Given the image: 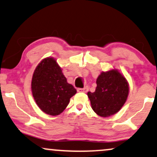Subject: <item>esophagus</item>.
Instances as JSON below:
<instances>
[{"instance_id": "obj_1", "label": "esophagus", "mask_w": 157, "mask_h": 157, "mask_svg": "<svg viewBox=\"0 0 157 157\" xmlns=\"http://www.w3.org/2000/svg\"><path fill=\"white\" fill-rule=\"evenodd\" d=\"M77 90H78V92H87L89 90V88L87 86H84V88H78Z\"/></svg>"}]
</instances>
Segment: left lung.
<instances>
[{
	"label": "left lung",
	"instance_id": "8db88e82",
	"mask_svg": "<svg viewBox=\"0 0 157 157\" xmlns=\"http://www.w3.org/2000/svg\"><path fill=\"white\" fill-rule=\"evenodd\" d=\"M94 92H88L93 111L98 116L108 117L117 113L125 103L129 94V84L117 70L102 72L96 81Z\"/></svg>",
	"mask_w": 157,
	"mask_h": 157
}]
</instances>
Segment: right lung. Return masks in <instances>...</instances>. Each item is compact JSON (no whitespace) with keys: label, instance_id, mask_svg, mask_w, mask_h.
I'll use <instances>...</instances> for the list:
<instances>
[{"label":"right lung","instance_id":"right-lung-1","mask_svg":"<svg viewBox=\"0 0 157 157\" xmlns=\"http://www.w3.org/2000/svg\"><path fill=\"white\" fill-rule=\"evenodd\" d=\"M35 101L42 111L51 116L60 114L76 93L73 85L67 82L56 59L46 57L35 69L31 82Z\"/></svg>","mask_w":157,"mask_h":157}]
</instances>
